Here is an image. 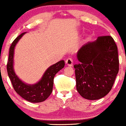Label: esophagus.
<instances>
[{
	"label": "esophagus",
	"instance_id": "1",
	"mask_svg": "<svg viewBox=\"0 0 126 126\" xmlns=\"http://www.w3.org/2000/svg\"><path fill=\"white\" fill-rule=\"evenodd\" d=\"M65 63L67 66H72L73 65V60L72 58H67L65 61Z\"/></svg>",
	"mask_w": 126,
	"mask_h": 126
}]
</instances>
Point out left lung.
<instances>
[{
  "mask_svg": "<svg viewBox=\"0 0 126 126\" xmlns=\"http://www.w3.org/2000/svg\"><path fill=\"white\" fill-rule=\"evenodd\" d=\"M75 64L77 90L90 100L103 98L109 93L119 70L117 47L111 36L98 37L77 52Z\"/></svg>",
  "mask_w": 126,
  "mask_h": 126,
  "instance_id": "8db88e82",
  "label": "left lung"
}]
</instances>
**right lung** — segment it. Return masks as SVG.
Returning a JSON list of instances; mask_svg holds the SVG:
<instances>
[{"label": "right lung", "instance_id": "1", "mask_svg": "<svg viewBox=\"0 0 126 126\" xmlns=\"http://www.w3.org/2000/svg\"><path fill=\"white\" fill-rule=\"evenodd\" d=\"M24 32L16 37L9 49V54L7 64V70L9 77L11 81L14 89L20 96L31 103H40L45 101L52 91L53 81L56 74L64 66V61L61 60L48 68L44 72L41 79L34 84H28L22 81L15 74L14 70V52L16 45Z\"/></svg>", "mask_w": 126, "mask_h": 126}]
</instances>
